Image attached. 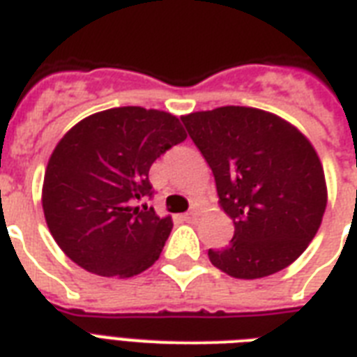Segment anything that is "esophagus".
Masks as SVG:
<instances>
[{
    "instance_id": "1",
    "label": "esophagus",
    "mask_w": 357,
    "mask_h": 357,
    "mask_svg": "<svg viewBox=\"0 0 357 357\" xmlns=\"http://www.w3.org/2000/svg\"><path fill=\"white\" fill-rule=\"evenodd\" d=\"M183 220L185 222H196V220H198V211H195V209H192V211H187L183 215Z\"/></svg>"
}]
</instances>
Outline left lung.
Returning <instances> with one entry per match:
<instances>
[{"instance_id": "left-lung-1", "label": "left lung", "mask_w": 357, "mask_h": 357, "mask_svg": "<svg viewBox=\"0 0 357 357\" xmlns=\"http://www.w3.org/2000/svg\"><path fill=\"white\" fill-rule=\"evenodd\" d=\"M181 120L235 224L228 246L207 252L213 265L255 280L298 259L326 209L324 170L310 140L261 109L228 105Z\"/></svg>"}]
</instances>
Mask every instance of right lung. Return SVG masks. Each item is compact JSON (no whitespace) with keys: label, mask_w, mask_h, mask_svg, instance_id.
I'll return each mask as SVG.
<instances>
[{"label":"right lung","mask_w":357,"mask_h":357,"mask_svg":"<svg viewBox=\"0 0 357 357\" xmlns=\"http://www.w3.org/2000/svg\"><path fill=\"white\" fill-rule=\"evenodd\" d=\"M185 139L179 120L155 109H107L75 123L53 150L42 189L47 228L64 254L100 276L150 268L172 218L140 200L153 198V161Z\"/></svg>","instance_id":"add662e5"}]
</instances>
